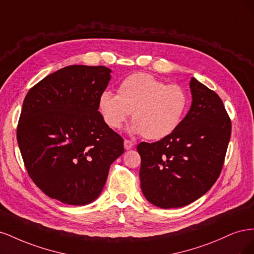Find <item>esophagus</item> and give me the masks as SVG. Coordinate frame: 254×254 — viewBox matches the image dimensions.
<instances>
[{
  "mask_svg": "<svg viewBox=\"0 0 254 254\" xmlns=\"http://www.w3.org/2000/svg\"><path fill=\"white\" fill-rule=\"evenodd\" d=\"M133 143L131 142V141H129V140H124V147H125V149L126 150H129V149H131L132 147H133Z\"/></svg>",
  "mask_w": 254,
  "mask_h": 254,
  "instance_id": "esophagus-1",
  "label": "esophagus"
}]
</instances>
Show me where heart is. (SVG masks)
Returning <instances> with one entry per match:
<instances>
[{"mask_svg":"<svg viewBox=\"0 0 254 254\" xmlns=\"http://www.w3.org/2000/svg\"><path fill=\"white\" fill-rule=\"evenodd\" d=\"M188 106V96L177 84H166L155 76L135 73L123 80L118 95L104 91L98 109L104 122L119 129L131 112V133H143L148 140H160L179 126Z\"/></svg>","mask_w":254,"mask_h":254,"instance_id":"1","label":"heart"}]
</instances>
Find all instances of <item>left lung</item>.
Returning a JSON list of instances; mask_svg holds the SVG:
<instances>
[{"instance_id":"1","label":"left lung","mask_w":254,"mask_h":254,"mask_svg":"<svg viewBox=\"0 0 254 254\" xmlns=\"http://www.w3.org/2000/svg\"><path fill=\"white\" fill-rule=\"evenodd\" d=\"M190 108L174 131L137 145L145 198L172 209L194 202L216 182L231 135V121L220 97L191 77Z\"/></svg>"}]
</instances>
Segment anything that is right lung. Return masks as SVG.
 <instances>
[{
  "mask_svg": "<svg viewBox=\"0 0 254 254\" xmlns=\"http://www.w3.org/2000/svg\"><path fill=\"white\" fill-rule=\"evenodd\" d=\"M98 65L60 68L28 91L17 140L28 175L45 195L86 205L102 193L124 141L103 120L98 97L111 79Z\"/></svg>",
  "mask_w": 254,
  "mask_h": 254,
  "instance_id": "obj_1",
  "label": "right lung"
}]
</instances>
